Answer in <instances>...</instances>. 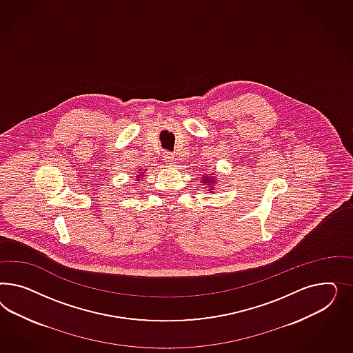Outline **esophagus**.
Wrapping results in <instances>:
<instances>
[{"label": "esophagus", "mask_w": 353, "mask_h": 353, "mask_svg": "<svg viewBox=\"0 0 353 353\" xmlns=\"http://www.w3.org/2000/svg\"><path fill=\"white\" fill-rule=\"evenodd\" d=\"M173 159H174V157H173L172 152H170V151L163 152V161H165L167 164H173Z\"/></svg>", "instance_id": "obj_1"}]
</instances>
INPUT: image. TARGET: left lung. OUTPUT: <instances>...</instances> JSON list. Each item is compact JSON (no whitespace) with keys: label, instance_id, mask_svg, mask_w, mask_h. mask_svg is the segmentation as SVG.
Here are the masks:
<instances>
[{"label":"left lung","instance_id":"left-lung-1","mask_svg":"<svg viewBox=\"0 0 353 353\" xmlns=\"http://www.w3.org/2000/svg\"><path fill=\"white\" fill-rule=\"evenodd\" d=\"M202 182H203V185H211L214 182V177L204 176L203 179H202Z\"/></svg>","mask_w":353,"mask_h":353}]
</instances>
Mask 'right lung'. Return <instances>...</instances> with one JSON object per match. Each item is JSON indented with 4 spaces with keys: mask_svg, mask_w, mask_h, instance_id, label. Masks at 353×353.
Segmentation results:
<instances>
[{
    "mask_svg": "<svg viewBox=\"0 0 353 353\" xmlns=\"http://www.w3.org/2000/svg\"><path fill=\"white\" fill-rule=\"evenodd\" d=\"M141 173H142V174H143V173H145V172H141Z\"/></svg>",
    "mask_w": 353,
    "mask_h": 353,
    "instance_id": "right-lung-1",
    "label": "right lung"
}]
</instances>
